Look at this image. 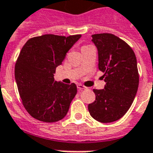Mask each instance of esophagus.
Listing matches in <instances>:
<instances>
[{
	"mask_svg": "<svg viewBox=\"0 0 153 153\" xmlns=\"http://www.w3.org/2000/svg\"><path fill=\"white\" fill-rule=\"evenodd\" d=\"M77 87L79 89V91H84V90H86V89H87L86 86H83V85H82V84H78V85H77Z\"/></svg>",
	"mask_w": 153,
	"mask_h": 153,
	"instance_id": "esophagus-1",
	"label": "esophagus"
}]
</instances>
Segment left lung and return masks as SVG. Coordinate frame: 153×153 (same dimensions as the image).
Listing matches in <instances>:
<instances>
[{
    "instance_id": "obj_1",
    "label": "left lung",
    "mask_w": 153,
    "mask_h": 153,
    "mask_svg": "<svg viewBox=\"0 0 153 153\" xmlns=\"http://www.w3.org/2000/svg\"><path fill=\"white\" fill-rule=\"evenodd\" d=\"M92 37L105 85L103 90L94 89L95 101L88 105V109L93 118L109 123L122 117L135 98L139 86L137 58L132 48L115 35L100 33Z\"/></svg>"
}]
</instances>
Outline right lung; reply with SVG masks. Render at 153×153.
I'll return each mask as SVG.
<instances>
[{
  "label": "right lung",
  "mask_w": 153,
  "mask_h": 153,
  "mask_svg": "<svg viewBox=\"0 0 153 153\" xmlns=\"http://www.w3.org/2000/svg\"><path fill=\"white\" fill-rule=\"evenodd\" d=\"M80 37L43 35L29 39L21 49L15 64V79L23 105L35 119L55 122L67 115L77 86L57 82L54 74Z\"/></svg>",
  "instance_id": "add662e5"
}]
</instances>
